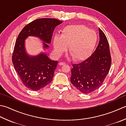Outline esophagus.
<instances>
[{"instance_id": "esophagus-1", "label": "esophagus", "mask_w": 126, "mask_h": 126, "mask_svg": "<svg viewBox=\"0 0 126 126\" xmlns=\"http://www.w3.org/2000/svg\"><path fill=\"white\" fill-rule=\"evenodd\" d=\"M65 64V63H64V62H60V63H59V65H64Z\"/></svg>"}]
</instances>
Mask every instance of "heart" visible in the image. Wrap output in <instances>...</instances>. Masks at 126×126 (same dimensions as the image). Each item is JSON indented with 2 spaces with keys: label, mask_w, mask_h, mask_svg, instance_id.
<instances>
[{
  "label": "heart",
  "mask_w": 126,
  "mask_h": 126,
  "mask_svg": "<svg viewBox=\"0 0 126 126\" xmlns=\"http://www.w3.org/2000/svg\"><path fill=\"white\" fill-rule=\"evenodd\" d=\"M97 41V35L83 24H72L65 27L61 35L53 36V44L56 52L60 55L66 50L75 60L86 58L92 51Z\"/></svg>",
  "instance_id": "heart-1"
}]
</instances>
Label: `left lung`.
<instances>
[{"mask_svg":"<svg viewBox=\"0 0 126 126\" xmlns=\"http://www.w3.org/2000/svg\"><path fill=\"white\" fill-rule=\"evenodd\" d=\"M99 42L92 55L86 60L73 64L71 70L72 84L85 94L99 88L109 72L111 57L109 43L100 28Z\"/></svg>","mask_w":126,"mask_h":126,"instance_id":"obj_1","label":"left lung"}]
</instances>
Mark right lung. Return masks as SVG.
<instances>
[{"label": "right lung", "instance_id": "1", "mask_svg": "<svg viewBox=\"0 0 126 126\" xmlns=\"http://www.w3.org/2000/svg\"><path fill=\"white\" fill-rule=\"evenodd\" d=\"M62 23L56 18L36 19L27 24L18 34L14 46L12 61L23 85L29 89L38 91L51 82L58 62L49 59L45 53L31 57L26 52L24 41L28 36L40 38L45 48L48 47L56 26ZM46 42V43H45Z\"/></svg>", "mask_w": 126, "mask_h": 126}]
</instances>
